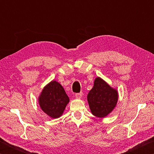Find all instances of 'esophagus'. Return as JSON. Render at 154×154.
<instances>
[{
	"instance_id": "obj_1",
	"label": "esophagus",
	"mask_w": 154,
	"mask_h": 154,
	"mask_svg": "<svg viewBox=\"0 0 154 154\" xmlns=\"http://www.w3.org/2000/svg\"><path fill=\"white\" fill-rule=\"evenodd\" d=\"M82 96H83V94L82 93V92H80V93H77L76 94H75V98H78V99H79V98H81L82 97Z\"/></svg>"
}]
</instances>
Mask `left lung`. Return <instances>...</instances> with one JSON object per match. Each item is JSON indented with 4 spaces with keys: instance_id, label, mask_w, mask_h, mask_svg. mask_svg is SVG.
Here are the masks:
<instances>
[{
    "instance_id": "1",
    "label": "left lung",
    "mask_w": 154,
    "mask_h": 154,
    "mask_svg": "<svg viewBox=\"0 0 154 154\" xmlns=\"http://www.w3.org/2000/svg\"><path fill=\"white\" fill-rule=\"evenodd\" d=\"M88 102L94 116L105 118L116 107L118 92L100 77H96L94 86L88 94Z\"/></svg>"
}]
</instances>
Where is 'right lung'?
<instances>
[{
  "instance_id": "add662e5",
  "label": "right lung",
  "mask_w": 154,
  "mask_h": 154,
  "mask_svg": "<svg viewBox=\"0 0 154 154\" xmlns=\"http://www.w3.org/2000/svg\"><path fill=\"white\" fill-rule=\"evenodd\" d=\"M42 111L53 119L58 118L69 103V96L60 83L54 80L47 84L38 98Z\"/></svg>"
}]
</instances>
